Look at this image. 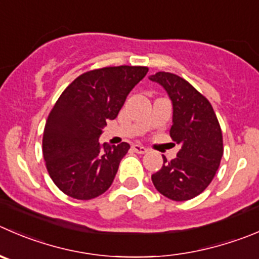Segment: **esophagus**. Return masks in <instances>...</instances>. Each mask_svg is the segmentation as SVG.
<instances>
[{"instance_id": "1", "label": "esophagus", "mask_w": 259, "mask_h": 259, "mask_svg": "<svg viewBox=\"0 0 259 259\" xmlns=\"http://www.w3.org/2000/svg\"><path fill=\"white\" fill-rule=\"evenodd\" d=\"M133 149H134V152L139 153V154H144V153L148 152L147 148L143 147L142 144H134V145H133Z\"/></svg>"}]
</instances>
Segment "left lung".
Wrapping results in <instances>:
<instances>
[{"instance_id": "1", "label": "left lung", "mask_w": 259, "mask_h": 259, "mask_svg": "<svg viewBox=\"0 0 259 259\" xmlns=\"http://www.w3.org/2000/svg\"><path fill=\"white\" fill-rule=\"evenodd\" d=\"M167 91L173 106L169 135L181 145L177 157L152 175L158 192L173 201L196 197L214 178L223 153V134L211 104L180 76L158 72L149 77Z\"/></svg>"}]
</instances>
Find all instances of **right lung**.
I'll use <instances>...</instances> for the list:
<instances>
[{"mask_svg": "<svg viewBox=\"0 0 259 259\" xmlns=\"http://www.w3.org/2000/svg\"><path fill=\"white\" fill-rule=\"evenodd\" d=\"M147 67H105L77 77L67 87L45 122L42 155L48 173L62 192L91 200L109 190L130 145L100 144Z\"/></svg>", "mask_w": 259, "mask_h": 259, "instance_id": "1", "label": "right lung"}]
</instances>
